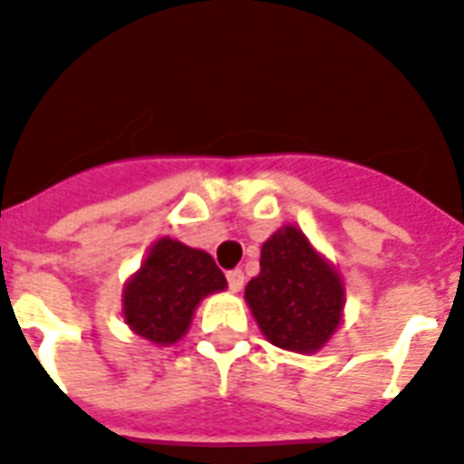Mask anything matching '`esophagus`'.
Wrapping results in <instances>:
<instances>
[{
	"label": "esophagus",
	"instance_id": "obj_1",
	"mask_svg": "<svg viewBox=\"0 0 464 464\" xmlns=\"http://www.w3.org/2000/svg\"><path fill=\"white\" fill-rule=\"evenodd\" d=\"M226 278H228V288H231L233 293H238L240 288L245 285V274L240 269H233L226 274Z\"/></svg>",
	"mask_w": 464,
	"mask_h": 464
}]
</instances>
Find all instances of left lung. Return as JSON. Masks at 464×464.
Wrapping results in <instances>:
<instances>
[{
  "mask_svg": "<svg viewBox=\"0 0 464 464\" xmlns=\"http://www.w3.org/2000/svg\"><path fill=\"white\" fill-rule=\"evenodd\" d=\"M245 303L271 345L310 355L341 329L345 284L310 238L288 224L262 245L259 274L245 285Z\"/></svg>",
  "mask_w": 464,
  "mask_h": 464,
  "instance_id": "obj_1",
  "label": "left lung"
}]
</instances>
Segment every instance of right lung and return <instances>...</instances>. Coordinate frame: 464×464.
Listing matches in <instances>:
<instances>
[{"label":"right lung","instance_id":"1","mask_svg":"<svg viewBox=\"0 0 464 464\" xmlns=\"http://www.w3.org/2000/svg\"><path fill=\"white\" fill-rule=\"evenodd\" d=\"M226 285L209 252L164 236L123 284L121 317L135 336L173 345L188 334L199 303Z\"/></svg>","mask_w":464,"mask_h":464}]
</instances>
